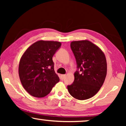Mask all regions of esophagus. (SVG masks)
I'll use <instances>...</instances> for the list:
<instances>
[{"instance_id": "esophagus-1", "label": "esophagus", "mask_w": 126, "mask_h": 126, "mask_svg": "<svg viewBox=\"0 0 126 126\" xmlns=\"http://www.w3.org/2000/svg\"><path fill=\"white\" fill-rule=\"evenodd\" d=\"M65 76H66V75H61V78L62 80H63V79L65 77Z\"/></svg>"}]
</instances>
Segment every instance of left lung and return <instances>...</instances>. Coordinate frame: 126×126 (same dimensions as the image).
<instances>
[{"label":"left lung","mask_w":126,"mask_h":126,"mask_svg":"<svg viewBox=\"0 0 126 126\" xmlns=\"http://www.w3.org/2000/svg\"><path fill=\"white\" fill-rule=\"evenodd\" d=\"M70 47L77 70L68 90L76 99H89L97 94L104 82L107 69L106 56L98 46L88 40L73 41Z\"/></svg>","instance_id":"left-lung-1"}]
</instances>
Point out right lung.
<instances>
[{"label": "right lung", "mask_w": 126, "mask_h": 126, "mask_svg": "<svg viewBox=\"0 0 126 126\" xmlns=\"http://www.w3.org/2000/svg\"><path fill=\"white\" fill-rule=\"evenodd\" d=\"M61 46V42L57 41H38L22 55L19 76L23 88L32 96L45 97L59 82L52 58Z\"/></svg>", "instance_id": "obj_1"}]
</instances>
